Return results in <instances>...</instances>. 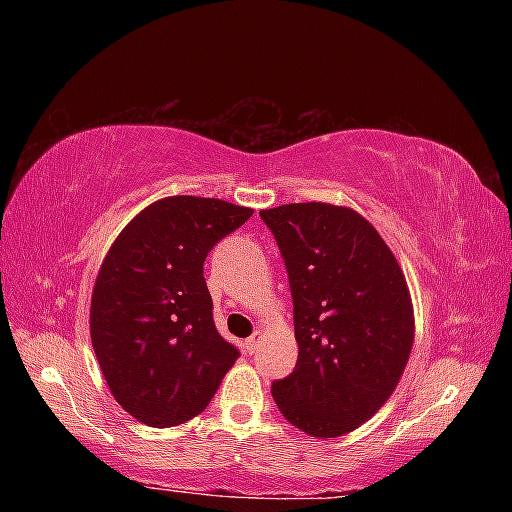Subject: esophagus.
Segmentation results:
<instances>
[{
  "mask_svg": "<svg viewBox=\"0 0 512 512\" xmlns=\"http://www.w3.org/2000/svg\"><path fill=\"white\" fill-rule=\"evenodd\" d=\"M259 339H262V330H255L253 332V336H248V339H246V352L248 354H253L255 350H257V345H259Z\"/></svg>",
  "mask_w": 512,
  "mask_h": 512,
  "instance_id": "1",
  "label": "esophagus"
}]
</instances>
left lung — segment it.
I'll list each match as a JSON object with an SVG mask.
<instances>
[{
    "instance_id": "8db88e82",
    "label": "left lung",
    "mask_w": 512,
    "mask_h": 512,
    "mask_svg": "<svg viewBox=\"0 0 512 512\" xmlns=\"http://www.w3.org/2000/svg\"><path fill=\"white\" fill-rule=\"evenodd\" d=\"M290 281L299 345L275 380L284 418L308 436L339 438L385 405L413 345V308L394 253L363 215L323 202L259 211Z\"/></svg>"
}]
</instances>
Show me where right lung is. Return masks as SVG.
Instances as JSON below:
<instances>
[{
    "instance_id": "right-lung-1",
    "label": "right lung",
    "mask_w": 512,
    "mask_h": 512,
    "mask_svg": "<svg viewBox=\"0 0 512 512\" xmlns=\"http://www.w3.org/2000/svg\"><path fill=\"white\" fill-rule=\"evenodd\" d=\"M253 209L173 195L140 211L96 277L90 334L112 396L149 427H176L209 405L239 350L213 321L204 259Z\"/></svg>"
}]
</instances>
